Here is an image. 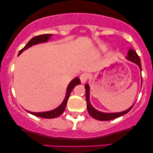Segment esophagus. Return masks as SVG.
Masks as SVG:
<instances>
[{"mask_svg":"<svg viewBox=\"0 0 153 153\" xmlns=\"http://www.w3.org/2000/svg\"><path fill=\"white\" fill-rule=\"evenodd\" d=\"M88 78H89V74L87 72H84L80 75V80H81V83H85L88 81Z\"/></svg>","mask_w":153,"mask_h":153,"instance_id":"1","label":"esophagus"}]
</instances>
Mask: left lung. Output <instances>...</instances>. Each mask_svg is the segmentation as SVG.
Here are the masks:
<instances>
[{
    "instance_id": "obj_1",
    "label": "left lung",
    "mask_w": 153,
    "mask_h": 153,
    "mask_svg": "<svg viewBox=\"0 0 153 153\" xmlns=\"http://www.w3.org/2000/svg\"><path fill=\"white\" fill-rule=\"evenodd\" d=\"M128 60L131 61V62L136 63L138 66L140 67L141 70V62H140V59L139 56L137 55L135 51L132 48L129 50L128 53V56L126 57ZM89 85L87 84L85 85V91H86V100H87V109H88V112H89L90 115L93 117L95 119L100 120V121H109V120L114 119V118H116L118 117L122 116V115H125V114L128 113L130 110L133 108L134 105H132L131 107H130L129 109H127V110L124 111L122 112H116V113H105V112H101L97 111V109H95L94 107L91 105V102H90V99H89Z\"/></svg>"
}]
</instances>
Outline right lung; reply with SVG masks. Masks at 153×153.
I'll return each mask as SVG.
<instances>
[{"label": "right lung", "instance_id": "add662e5", "mask_svg": "<svg viewBox=\"0 0 153 153\" xmlns=\"http://www.w3.org/2000/svg\"><path fill=\"white\" fill-rule=\"evenodd\" d=\"M53 35L51 34H45V35H38V36H35L33 38H31L27 44L19 51V53L18 56L19 54H21V53L23 52L24 51H25L26 49L29 48L30 47H31L32 45H35V44H39V43H44V42H47L50 38H51ZM81 83V81L78 78H75L72 80L71 82L68 85V88H67V91H66V95H65V97L64 99L63 102H62L60 105L59 107H57L56 109H53V110L49 111V112H28L29 113L32 114V115H35V116H38L41 117V118H56V117L59 116L62 112H64L65 109V106H66L67 104V101H68V97H69V95L72 92V91L73 90V88H75L76 85H79Z\"/></svg>", "mask_w": 153, "mask_h": 153}]
</instances>
